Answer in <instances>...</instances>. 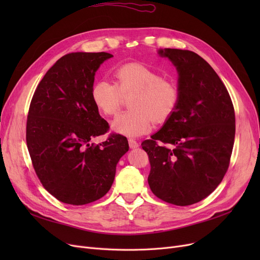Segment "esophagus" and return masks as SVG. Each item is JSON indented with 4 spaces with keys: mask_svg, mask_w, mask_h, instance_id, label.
<instances>
[{
    "mask_svg": "<svg viewBox=\"0 0 260 260\" xmlns=\"http://www.w3.org/2000/svg\"><path fill=\"white\" fill-rule=\"evenodd\" d=\"M128 144H129V147H131V148H136V147L139 146V143H138L137 141H136L135 139H132V138L128 139Z\"/></svg>",
    "mask_w": 260,
    "mask_h": 260,
    "instance_id": "obj_1",
    "label": "esophagus"
}]
</instances>
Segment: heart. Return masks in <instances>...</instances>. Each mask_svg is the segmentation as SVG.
<instances>
[{
	"label": "heart",
	"instance_id": "1",
	"mask_svg": "<svg viewBox=\"0 0 260 260\" xmlns=\"http://www.w3.org/2000/svg\"><path fill=\"white\" fill-rule=\"evenodd\" d=\"M91 100L104 116L116 115L129 97V111L119 115L112 123L115 132L137 137L149 132L153 124L167 121L176 111L180 100L178 85L162 78L153 68L139 63L121 65L114 72V83L107 80L94 82L90 89Z\"/></svg>",
	"mask_w": 260,
	"mask_h": 260
}]
</instances>
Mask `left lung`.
I'll list each match as a JSON object with an SVG mask.
<instances>
[{
	"label": "left lung",
	"mask_w": 260,
	"mask_h": 260,
	"mask_svg": "<svg viewBox=\"0 0 260 260\" xmlns=\"http://www.w3.org/2000/svg\"><path fill=\"white\" fill-rule=\"evenodd\" d=\"M159 53L177 67L180 100L162 128L141 143L151 165L147 181L159 199L185 207L222 181L233 151L235 112L223 82L199 54L175 48Z\"/></svg>",
	"instance_id": "1"
}]
</instances>
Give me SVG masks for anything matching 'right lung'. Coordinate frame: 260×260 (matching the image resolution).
I'll return each instance as SVG.
<instances>
[{"mask_svg":"<svg viewBox=\"0 0 260 260\" xmlns=\"http://www.w3.org/2000/svg\"><path fill=\"white\" fill-rule=\"evenodd\" d=\"M107 52H72L59 59L38 84L26 122V143L39 180L59 201L83 206L111 188L126 137L109 134L91 100L90 89Z\"/></svg>","mask_w":260,"mask_h":260,"instance_id":"1","label":"right lung"}]
</instances>
